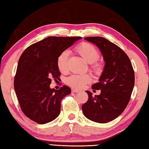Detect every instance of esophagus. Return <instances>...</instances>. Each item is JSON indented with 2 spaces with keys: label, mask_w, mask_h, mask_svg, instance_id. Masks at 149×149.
<instances>
[{
  "label": "esophagus",
  "mask_w": 149,
  "mask_h": 149,
  "mask_svg": "<svg viewBox=\"0 0 149 149\" xmlns=\"http://www.w3.org/2000/svg\"><path fill=\"white\" fill-rule=\"evenodd\" d=\"M79 91V90H77V89H72V93H78Z\"/></svg>",
  "instance_id": "obj_1"
}]
</instances>
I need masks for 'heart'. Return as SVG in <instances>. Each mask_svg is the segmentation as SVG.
<instances>
[{"instance_id": "1", "label": "heart", "mask_w": 149, "mask_h": 149, "mask_svg": "<svg viewBox=\"0 0 149 149\" xmlns=\"http://www.w3.org/2000/svg\"><path fill=\"white\" fill-rule=\"evenodd\" d=\"M76 52L86 62L91 64V68L95 71H100L101 64L96 62L99 58V52L97 48L89 43H83L76 48ZM68 52L63 51L57 58V66L59 70L64 72L68 70ZM91 81L89 74H74L67 79V83L74 88L83 87L85 84L89 83Z\"/></svg>"}]
</instances>
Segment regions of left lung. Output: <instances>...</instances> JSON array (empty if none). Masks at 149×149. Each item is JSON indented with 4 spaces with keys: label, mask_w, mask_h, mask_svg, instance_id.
I'll return each instance as SVG.
<instances>
[{
    "label": "left lung",
    "mask_w": 149,
    "mask_h": 149,
    "mask_svg": "<svg viewBox=\"0 0 149 149\" xmlns=\"http://www.w3.org/2000/svg\"><path fill=\"white\" fill-rule=\"evenodd\" d=\"M85 40L97 46L105 65L99 82L92 86V89L101 90V93L93 97L86 91L89 99L82 110L89 120L105 124L116 119L126 109L134 86V72L128 56L120 47L104 38Z\"/></svg>",
    "instance_id": "8db88e82"
}]
</instances>
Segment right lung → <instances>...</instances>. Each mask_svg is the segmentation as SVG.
Masks as SVG:
<instances>
[{
	"instance_id": "add662e5",
	"label": "right lung",
	"mask_w": 149,
	"mask_h": 149,
	"mask_svg": "<svg viewBox=\"0 0 149 149\" xmlns=\"http://www.w3.org/2000/svg\"><path fill=\"white\" fill-rule=\"evenodd\" d=\"M81 37L49 36L25 49L17 65L14 88L25 116L40 124L55 120L60 113L61 101L71 89L64 85L51 89L52 79H58L57 58Z\"/></svg>"
}]
</instances>
